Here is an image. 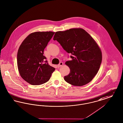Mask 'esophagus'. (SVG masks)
Segmentation results:
<instances>
[{
    "label": "esophagus",
    "instance_id": "esophagus-1",
    "mask_svg": "<svg viewBox=\"0 0 123 123\" xmlns=\"http://www.w3.org/2000/svg\"><path fill=\"white\" fill-rule=\"evenodd\" d=\"M62 65H63V62H60L59 63V64L57 65V66H58V67H60L62 66Z\"/></svg>",
    "mask_w": 123,
    "mask_h": 123
}]
</instances>
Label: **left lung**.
<instances>
[{
  "instance_id": "8db88e82",
  "label": "left lung",
  "mask_w": 123,
  "mask_h": 123,
  "mask_svg": "<svg viewBox=\"0 0 123 123\" xmlns=\"http://www.w3.org/2000/svg\"><path fill=\"white\" fill-rule=\"evenodd\" d=\"M53 40L72 55V60L65 62L70 72L65 76V80L75 86L90 82L97 74L102 62V53L94 39L83 29L74 28L56 32Z\"/></svg>"
}]
</instances>
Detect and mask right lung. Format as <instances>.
I'll return each instance as SVG.
<instances>
[{
	"instance_id": "add662e5",
	"label": "right lung",
	"mask_w": 123,
	"mask_h": 123,
	"mask_svg": "<svg viewBox=\"0 0 123 123\" xmlns=\"http://www.w3.org/2000/svg\"><path fill=\"white\" fill-rule=\"evenodd\" d=\"M55 32H36L30 34L20 46L17 64L20 74L32 85H40L50 79L55 68L48 64L44 49Z\"/></svg>"
}]
</instances>
